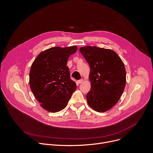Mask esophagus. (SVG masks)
Returning <instances> with one entry per match:
<instances>
[{"mask_svg": "<svg viewBox=\"0 0 153 153\" xmlns=\"http://www.w3.org/2000/svg\"><path fill=\"white\" fill-rule=\"evenodd\" d=\"M83 79H80V80H79L77 81V83H78L79 84H80V83H83Z\"/></svg>", "mask_w": 153, "mask_h": 153, "instance_id": "1", "label": "esophagus"}]
</instances>
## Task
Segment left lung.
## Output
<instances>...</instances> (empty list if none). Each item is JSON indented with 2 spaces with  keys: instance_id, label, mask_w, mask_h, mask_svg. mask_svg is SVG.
<instances>
[{
  "instance_id": "obj_1",
  "label": "left lung",
  "mask_w": 153,
  "mask_h": 153,
  "mask_svg": "<svg viewBox=\"0 0 153 153\" xmlns=\"http://www.w3.org/2000/svg\"><path fill=\"white\" fill-rule=\"evenodd\" d=\"M90 67L91 90L86 94L89 106L105 112L119 101L126 85L124 63L112 50L86 46L79 49Z\"/></svg>"
}]
</instances>
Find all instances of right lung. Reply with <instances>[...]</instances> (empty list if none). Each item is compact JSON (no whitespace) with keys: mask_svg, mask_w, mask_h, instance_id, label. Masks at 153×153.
I'll return each instance as SVG.
<instances>
[{"mask_svg":"<svg viewBox=\"0 0 153 153\" xmlns=\"http://www.w3.org/2000/svg\"><path fill=\"white\" fill-rule=\"evenodd\" d=\"M77 50L76 45L52 47L39 53L31 65V90L40 106L49 112L64 109L76 89L67 65L69 57Z\"/></svg>","mask_w":153,"mask_h":153,"instance_id":"add662e5","label":"right lung"}]
</instances>
